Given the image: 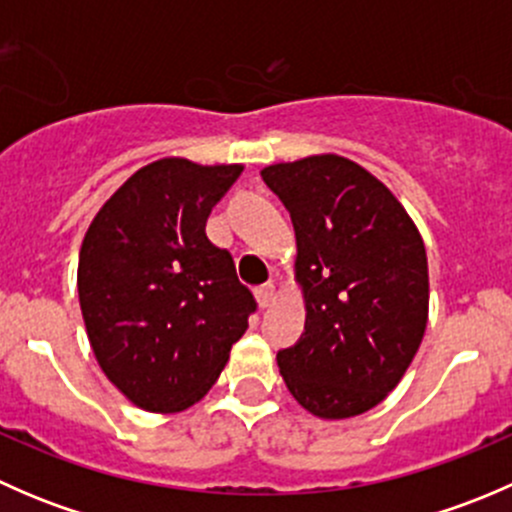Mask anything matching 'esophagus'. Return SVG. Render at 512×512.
Here are the masks:
<instances>
[{
	"mask_svg": "<svg viewBox=\"0 0 512 512\" xmlns=\"http://www.w3.org/2000/svg\"><path fill=\"white\" fill-rule=\"evenodd\" d=\"M255 294H257V302H260V307L267 309V307H272V304H275V299H277V287L272 285V282H267V285L257 287Z\"/></svg>",
	"mask_w": 512,
	"mask_h": 512,
	"instance_id": "34e87169",
	"label": "esophagus"
}]
</instances>
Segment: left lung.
<instances>
[{
  "label": "left lung",
  "mask_w": 512,
  "mask_h": 512,
  "mask_svg": "<svg viewBox=\"0 0 512 512\" xmlns=\"http://www.w3.org/2000/svg\"><path fill=\"white\" fill-rule=\"evenodd\" d=\"M297 235L307 322L277 354L289 394L319 418H352L396 389L428 322L421 232L379 178L324 153L262 170Z\"/></svg>",
  "instance_id": "8db88e82"
}]
</instances>
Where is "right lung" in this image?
Here are the masks:
<instances>
[{
  "label": "right lung",
  "instance_id": "obj_1",
  "mask_svg": "<svg viewBox=\"0 0 512 512\" xmlns=\"http://www.w3.org/2000/svg\"><path fill=\"white\" fill-rule=\"evenodd\" d=\"M242 165L160 158L103 203L79 252V302L98 366L131 404L175 414L203 399L257 309L210 210Z\"/></svg>",
  "mask_w": 512,
  "mask_h": 512
}]
</instances>
